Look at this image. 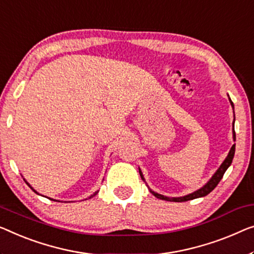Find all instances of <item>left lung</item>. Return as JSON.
<instances>
[{
	"label": "left lung",
	"mask_w": 254,
	"mask_h": 254,
	"mask_svg": "<svg viewBox=\"0 0 254 254\" xmlns=\"http://www.w3.org/2000/svg\"><path fill=\"white\" fill-rule=\"evenodd\" d=\"M229 101H230V104H232V106L234 107V104H233V101L230 100V98H229ZM233 133H234L233 134L234 135V140H236V134H235V130H234V128H233ZM234 155H235V145H233L232 148H230L228 156L226 157V160L224 161V163L220 165V168L218 169V171L215 172L214 175H213V177L211 178L209 183H207L204 187L198 189V190L191 192V194L184 196V197H173V198H171V197H166V196H163V195H161V194H157V192H155L153 190H150V192L155 196V197H157V198H160V199H164V200H170V202H186V200H190V199H194V198H198V197H203V196H206L207 194H210V192L213 190L215 187L218 186L219 183H220V180L222 179V177H224V175H225L226 170L229 168L230 164H232ZM139 173H140V177H141V179L145 180V179H143L142 173H141V171H140V170H139Z\"/></svg>",
	"instance_id": "obj_1"
}]
</instances>
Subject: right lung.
<instances>
[{
  "label": "right lung",
  "mask_w": 254,
  "mask_h": 254,
  "mask_svg": "<svg viewBox=\"0 0 254 254\" xmlns=\"http://www.w3.org/2000/svg\"><path fill=\"white\" fill-rule=\"evenodd\" d=\"M25 183L28 185V183H27V181H26V180H25ZM28 186H29V185H28ZM29 187H30V186H29ZM30 188H32V187H30ZM32 189H33V188H32ZM33 190H34V189H33ZM34 191H35V190H34ZM35 192H36V191H35ZM96 194H97V192H96ZM96 194H94V195H96Z\"/></svg>",
  "instance_id": "1"
}]
</instances>
